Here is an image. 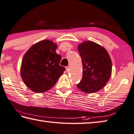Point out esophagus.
Wrapping results in <instances>:
<instances>
[{
    "label": "esophagus",
    "instance_id": "obj_1",
    "mask_svg": "<svg viewBox=\"0 0 134 134\" xmlns=\"http://www.w3.org/2000/svg\"><path fill=\"white\" fill-rule=\"evenodd\" d=\"M69 69H70V68L69 67H65V70H66V71L67 72H69Z\"/></svg>",
    "mask_w": 134,
    "mask_h": 134
}]
</instances>
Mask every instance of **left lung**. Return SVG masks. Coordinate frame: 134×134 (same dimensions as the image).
Listing matches in <instances>:
<instances>
[{
  "mask_svg": "<svg viewBox=\"0 0 134 134\" xmlns=\"http://www.w3.org/2000/svg\"><path fill=\"white\" fill-rule=\"evenodd\" d=\"M82 59V78L77 88L87 93L103 88L111 74V60L106 49L94 42L86 41L78 45Z\"/></svg>",
  "mask_w": 134,
  "mask_h": 134,
  "instance_id": "left-lung-1",
  "label": "left lung"
}]
</instances>
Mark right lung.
Returning <instances> with one entry per match:
<instances>
[{"instance_id":"1","label":"right lung","mask_w":134,"mask_h":134,"mask_svg":"<svg viewBox=\"0 0 134 134\" xmlns=\"http://www.w3.org/2000/svg\"><path fill=\"white\" fill-rule=\"evenodd\" d=\"M56 43L44 39L34 44L24 55L20 73L23 81L34 92L43 93L56 84L65 70L59 65Z\"/></svg>"}]
</instances>
